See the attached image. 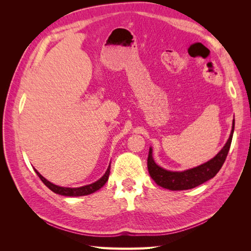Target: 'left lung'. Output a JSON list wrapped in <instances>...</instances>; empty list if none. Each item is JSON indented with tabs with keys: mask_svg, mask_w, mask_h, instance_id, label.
<instances>
[{
	"mask_svg": "<svg viewBox=\"0 0 251 251\" xmlns=\"http://www.w3.org/2000/svg\"><path fill=\"white\" fill-rule=\"evenodd\" d=\"M234 120L232 123V127L228 140H227L225 146L214 158H211L210 160L199 166L182 172L168 171L156 164L153 158V150L150 148L148 157V170L150 176L159 186L166 189H171V191H185V189H191L204 183V182L214 178L217 173L221 170L227 154H228L232 140Z\"/></svg>",
	"mask_w": 251,
	"mask_h": 251,
	"instance_id": "1",
	"label": "left lung"
}]
</instances>
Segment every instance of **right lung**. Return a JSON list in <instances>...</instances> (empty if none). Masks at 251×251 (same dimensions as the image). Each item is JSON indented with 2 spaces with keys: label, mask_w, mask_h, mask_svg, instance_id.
I'll use <instances>...</instances> for the list:
<instances>
[{
  "label": "right lung",
  "mask_w": 251,
  "mask_h": 251,
  "mask_svg": "<svg viewBox=\"0 0 251 251\" xmlns=\"http://www.w3.org/2000/svg\"><path fill=\"white\" fill-rule=\"evenodd\" d=\"M110 169H111V163L109 165L108 170L105 171L104 175L100 180L95 181L94 183H91V184H88V185H85V186H80V187H64V186L55 185V184L51 183V182L48 181L46 178H44L42 175L39 172H37L35 169H34V171L37 174V176H39L40 179L43 181V183L46 185L49 189H51L53 193L58 194L60 196H67V197H80V196H87V195H90V194H93V193L97 192L98 189H100L105 184V182H107L108 179H109Z\"/></svg>",
  "instance_id": "obj_1"
}]
</instances>
